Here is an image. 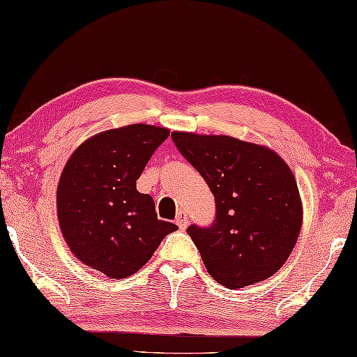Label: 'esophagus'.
Wrapping results in <instances>:
<instances>
[{
	"instance_id": "obj_1",
	"label": "esophagus",
	"mask_w": 357,
	"mask_h": 357,
	"mask_svg": "<svg viewBox=\"0 0 357 357\" xmlns=\"http://www.w3.org/2000/svg\"><path fill=\"white\" fill-rule=\"evenodd\" d=\"M176 225H178L179 229H185V227H187V225H188V216H187V213H185L184 211L178 212V215H176Z\"/></svg>"
}]
</instances>
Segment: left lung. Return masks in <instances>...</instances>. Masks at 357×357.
<instances>
[{"instance_id":"8db88e82","label":"left lung","mask_w":357,"mask_h":357,"mask_svg":"<svg viewBox=\"0 0 357 357\" xmlns=\"http://www.w3.org/2000/svg\"><path fill=\"white\" fill-rule=\"evenodd\" d=\"M172 139L215 197L212 225L187 229L208 274L229 289L274 275L302 226V202L289 167L266 146L230 136L173 131Z\"/></svg>"}]
</instances>
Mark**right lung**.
I'll list each match as a JSON object with an SVG mask.
<instances>
[{"instance_id": "add662e5", "label": "right lung", "mask_w": 357, "mask_h": 357, "mask_svg": "<svg viewBox=\"0 0 357 357\" xmlns=\"http://www.w3.org/2000/svg\"><path fill=\"white\" fill-rule=\"evenodd\" d=\"M169 130L135 123L103 131L77 149L63 169L57 212L63 236L82 263L111 278L141 269L178 229L158 218L136 181Z\"/></svg>"}]
</instances>
